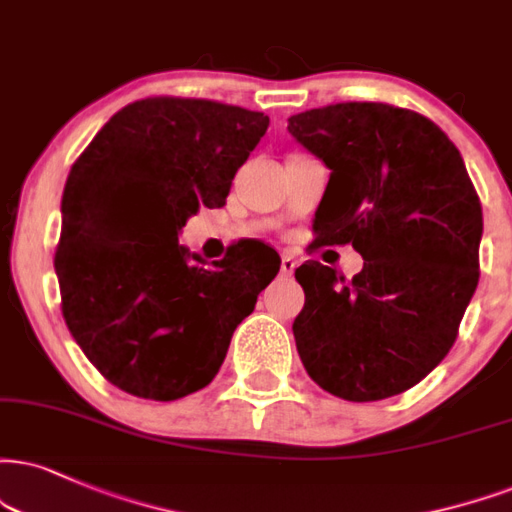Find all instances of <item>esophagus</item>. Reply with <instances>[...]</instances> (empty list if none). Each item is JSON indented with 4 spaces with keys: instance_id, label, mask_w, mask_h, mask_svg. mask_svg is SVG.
Masks as SVG:
<instances>
[{
    "instance_id": "obj_1",
    "label": "esophagus",
    "mask_w": 512,
    "mask_h": 512,
    "mask_svg": "<svg viewBox=\"0 0 512 512\" xmlns=\"http://www.w3.org/2000/svg\"><path fill=\"white\" fill-rule=\"evenodd\" d=\"M296 266H299V261H296V256H292V254H285V256H282L280 273L285 275V277H292V275H294V270H296Z\"/></svg>"
}]
</instances>
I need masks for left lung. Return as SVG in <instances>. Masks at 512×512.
<instances>
[{"label":"left lung","instance_id":"8db88e82","mask_svg":"<svg viewBox=\"0 0 512 512\" xmlns=\"http://www.w3.org/2000/svg\"><path fill=\"white\" fill-rule=\"evenodd\" d=\"M287 130L330 168L313 225L320 242L363 256L353 280L318 261L296 268L306 294L296 351L339 399H389L456 342L479 282V197L456 144L415 111L334 104L296 113Z\"/></svg>","mask_w":512,"mask_h":512}]
</instances>
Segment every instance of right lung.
<instances>
[{
	"label": "right lung",
	"mask_w": 512,
	"mask_h": 512,
	"mask_svg": "<svg viewBox=\"0 0 512 512\" xmlns=\"http://www.w3.org/2000/svg\"><path fill=\"white\" fill-rule=\"evenodd\" d=\"M268 123L206 99H142L111 116L73 163L54 256L61 311L118 389L154 401L204 389L280 270L261 242L235 244L213 263L178 242L199 206H225Z\"/></svg>",
	"instance_id": "1"
}]
</instances>
